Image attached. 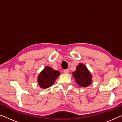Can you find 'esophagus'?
I'll use <instances>...</instances> for the list:
<instances>
[{"label": "esophagus", "instance_id": "34e87169", "mask_svg": "<svg viewBox=\"0 0 122 122\" xmlns=\"http://www.w3.org/2000/svg\"><path fill=\"white\" fill-rule=\"evenodd\" d=\"M69 69H64V72L65 73H66V74H67V73H69Z\"/></svg>", "mask_w": 122, "mask_h": 122}]
</instances>
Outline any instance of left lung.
<instances>
[{"label":"left lung","instance_id":"1","mask_svg":"<svg viewBox=\"0 0 122 122\" xmlns=\"http://www.w3.org/2000/svg\"><path fill=\"white\" fill-rule=\"evenodd\" d=\"M72 73L76 83L81 87H86L92 82V76L84 64L80 63Z\"/></svg>","mask_w":122,"mask_h":122}]
</instances>
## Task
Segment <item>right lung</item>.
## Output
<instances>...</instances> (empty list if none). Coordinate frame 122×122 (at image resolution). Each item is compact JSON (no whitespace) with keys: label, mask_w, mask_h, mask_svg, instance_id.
Masks as SVG:
<instances>
[{"label":"right lung","mask_w":122,"mask_h":122,"mask_svg":"<svg viewBox=\"0 0 122 122\" xmlns=\"http://www.w3.org/2000/svg\"><path fill=\"white\" fill-rule=\"evenodd\" d=\"M59 75V71H56L49 66H46L40 73L38 76V85L43 89L49 88L53 86Z\"/></svg>","instance_id":"right-lung-1"}]
</instances>
